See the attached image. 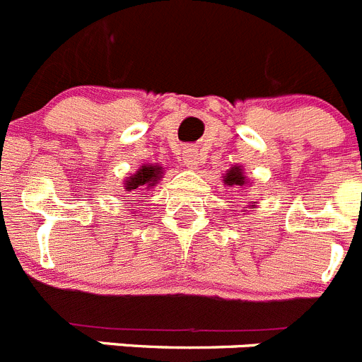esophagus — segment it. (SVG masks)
<instances>
[{"label":"esophagus","instance_id":"1","mask_svg":"<svg viewBox=\"0 0 362 362\" xmlns=\"http://www.w3.org/2000/svg\"><path fill=\"white\" fill-rule=\"evenodd\" d=\"M185 166L188 168H197V166L203 163V153H201L199 148H194V146H187L183 150V158H181Z\"/></svg>","mask_w":362,"mask_h":362}]
</instances>
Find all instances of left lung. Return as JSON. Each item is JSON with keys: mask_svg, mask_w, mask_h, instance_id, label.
<instances>
[{"mask_svg": "<svg viewBox=\"0 0 362 362\" xmlns=\"http://www.w3.org/2000/svg\"><path fill=\"white\" fill-rule=\"evenodd\" d=\"M223 181H225V185H230V187H233V185H238V187L246 185V179L245 175H243L241 166H232V168L225 174ZM252 206H254V204H252Z\"/></svg>", "mask_w": 362, "mask_h": 362, "instance_id": "obj_1", "label": "left lung"}]
</instances>
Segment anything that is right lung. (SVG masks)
Wrapping results in <instances>:
<instances>
[{
    "instance_id": "obj_1",
    "label": "right lung",
    "mask_w": 362,
    "mask_h": 362,
    "mask_svg": "<svg viewBox=\"0 0 362 362\" xmlns=\"http://www.w3.org/2000/svg\"><path fill=\"white\" fill-rule=\"evenodd\" d=\"M161 175L163 168L159 165H143L136 174L127 177L124 188H127V192H141L143 196H145V190L156 187Z\"/></svg>"
}]
</instances>
